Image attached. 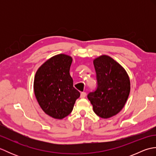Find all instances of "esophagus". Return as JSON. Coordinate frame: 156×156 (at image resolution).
I'll return each mask as SVG.
<instances>
[{
    "label": "esophagus",
    "instance_id": "obj_1",
    "mask_svg": "<svg viewBox=\"0 0 156 156\" xmlns=\"http://www.w3.org/2000/svg\"><path fill=\"white\" fill-rule=\"evenodd\" d=\"M86 96H87V93H86L85 92H81V94H80V98H85Z\"/></svg>",
    "mask_w": 156,
    "mask_h": 156
}]
</instances>
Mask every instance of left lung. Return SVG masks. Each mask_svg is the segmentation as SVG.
Instances as JSON below:
<instances>
[{"label":"left lung","mask_w":156,"mask_h":156,"mask_svg":"<svg viewBox=\"0 0 156 156\" xmlns=\"http://www.w3.org/2000/svg\"><path fill=\"white\" fill-rule=\"evenodd\" d=\"M97 88L87 95L99 117L110 118L123 108L130 92V80L122 66L107 55L96 58Z\"/></svg>","instance_id":"left-lung-1"}]
</instances>
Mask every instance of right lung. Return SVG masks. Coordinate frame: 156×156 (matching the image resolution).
Returning <instances> with one entry per match:
<instances>
[{"mask_svg":"<svg viewBox=\"0 0 156 156\" xmlns=\"http://www.w3.org/2000/svg\"><path fill=\"white\" fill-rule=\"evenodd\" d=\"M70 56L59 54L46 61L35 74L34 88L42 110L50 117L62 119L71 113L80 92L73 87L69 75Z\"/></svg>","mask_w":156,"mask_h":156,"instance_id":"add662e5","label":"right lung"}]
</instances>
